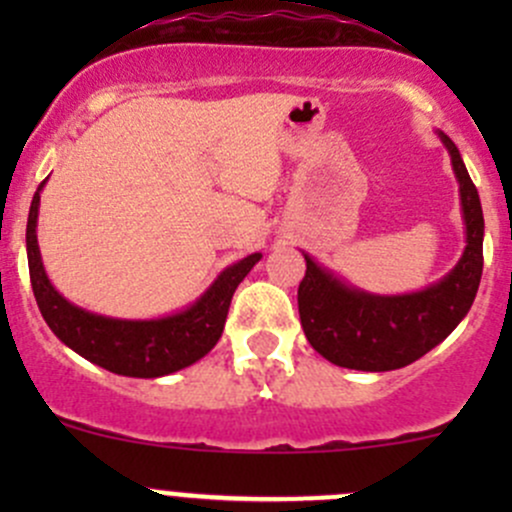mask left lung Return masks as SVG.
<instances>
[{"label": "left lung", "mask_w": 512, "mask_h": 512, "mask_svg": "<svg viewBox=\"0 0 512 512\" xmlns=\"http://www.w3.org/2000/svg\"><path fill=\"white\" fill-rule=\"evenodd\" d=\"M451 153L461 190L466 250L436 285L411 294H369L344 285L309 255L297 304L309 344L332 364L359 371L409 366L441 344L471 309L483 275V208L456 143L438 133Z\"/></svg>", "instance_id": "8db88e82"}]
</instances>
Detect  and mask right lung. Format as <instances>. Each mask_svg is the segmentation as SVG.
<instances>
[{
  "instance_id": "obj_1",
  "label": "right lung",
  "mask_w": 512,
  "mask_h": 512,
  "mask_svg": "<svg viewBox=\"0 0 512 512\" xmlns=\"http://www.w3.org/2000/svg\"><path fill=\"white\" fill-rule=\"evenodd\" d=\"M46 183V180H44ZM34 193L27 220V257L29 277L39 312L51 332L69 349L121 376L156 379L173 374L203 359L218 344L223 334L227 309L237 285L260 262V252L247 255L218 275L198 302L178 314L163 319H113L86 312L61 297L49 282L36 242V218H39V193Z\"/></svg>"
}]
</instances>
